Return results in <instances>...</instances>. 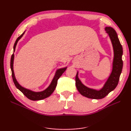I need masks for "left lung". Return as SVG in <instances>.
<instances>
[{
  "label": "left lung",
  "mask_w": 131,
  "mask_h": 131,
  "mask_svg": "<svg viewBox=\"0 0 131 131\" xmlns=\"http://www.w3.org/2000/svg\"><path fill=\"white\" fill-rule=\"evenodd\" d=\"M105 30L108 34L112 43L114 50V59L112 73L105 83L104 86L100 90L90 89L85 86L79 80L78 72H77L75 77V85L80 93L87 98L95 100L104 98L106 95L116 88L119 81L123 67V61L122 60V47L116 31L110 27H106Z\"/></svg>",
  "instance_id": "1"
}]
</instances>
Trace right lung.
Listing matches in <instances>:
<instances>
[{"label": "right lung", "instance_id": "right-lung-1", "mask_svg": "<svg viewBox=\"0 0 131 131\" xmlns=\"http://www.w3.org/2000/svg\"><path fill=\"white\" fill-rule=\"evenodd\" d=\"M25 33V31L20 35V36L18 37V38L16 39V40L15 44L14 45V52H15V51L16 46L18 41L22 37ZM14 59V54L13 53L12 54L11 57L10 67H11V72H12V77H13L14 84L16 86V87L17 88V89H18L19 91H21V92H22L26 97H27L29 99V100L31 101L41 100H43V99H45L47 97H49L50 95L53 93L55 89H56L58 79L60 78V77L62 75V74L65 72L67 69V67H66V68H61L57 70L56 74H55V75L52 82H51V84L46 89H45V90H43L42 91H41V92H34V91H32L30 90L24 88L23 87L21 86L18 84V82L16 80V79L15 74H14V68H13Z\"/></svg>", "mask_w": 131, "mask_h": 131}]
</instances>
